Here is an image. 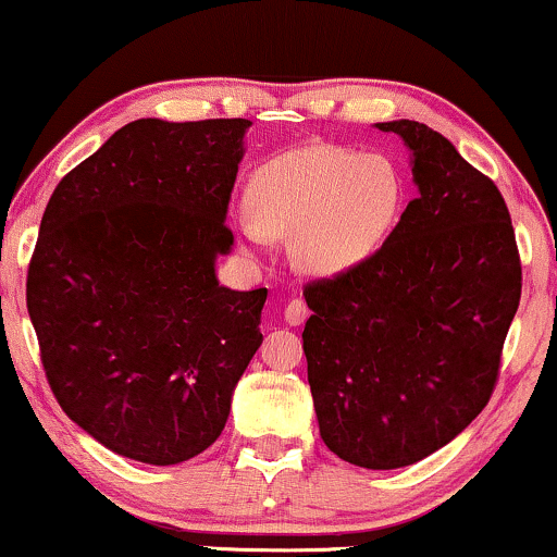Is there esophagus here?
I'll use <instances>...</instances> for the list:
<instances>
[{
  "label": "esophagus",
  "instance_id": "1",
  "mask_svg": "<svg viewBox=\"0 0 557 557\" xmlns=\"http://www.w3.org/2000/svg\"><path fill=\"white\" fill-rule=\"evenodd\" d=\"M309 319V306L304 304V298H290L285 306V322L287 324H304Z\"/></svg>",
  "mask_w": 557,
  "mask_h": 557
}]
</instances>
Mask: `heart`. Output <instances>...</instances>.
<instances>
[{
	"mask_svg": "<svg viewBox=\"0 0 557 557\" xmlns=\"http://www.w3.org/2000/svg\"><path fill=\"white\" fill-rule=\"evenodd\" d=\"M403 203L400 175L380 154L306 146L270 159L246 190L243 235L290 238L300 272L335 277L372 259Z\"/></svg>",
	"mask_w": 557,
	"mask_h": 557,
	"instance_id": "1",
	"label": "heart"
}]
</instances>
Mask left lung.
<instances>
[{"instance_id":"8db88e82","label":"left lung","mask_w":557,"mask_h":557,"mask_svg":"<svg viewBox=\"0 0 557 557\" xmlns=\"http://www.w3.org/2000/svg\"><path fill=\"white\" fill-rule=\"evenodd\" d=\"M411 151L419 196L372 259L306 285L304 354L319 434L343 461L400 469L487 406L521 300L500 190L437 131L376 123Z\"/></svg>"}]
</instances>
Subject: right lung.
Segmentation results:
<instances>
[{"label": "right lung", "instance_id": "obj_1", "mask_svg": "<svg viewBox=\"0 0 557 557\" xmlns=\"http://www.w3.org/2000/svg\"><path fill=\"white\" fill-rule=\"evenodd\" d=\"M251 120H136L54 188L25 300L57 403L117 456L183 463L225 430L267 287L230 290V194Z\"/></svg>", "mask_w": 557, "mask_h": 557}]
</instances>
